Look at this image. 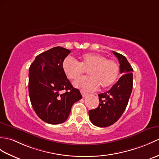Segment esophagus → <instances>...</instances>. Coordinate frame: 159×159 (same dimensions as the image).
Instances as JSON below:
<instances>
[{
	"instance_id": "1",
	"label": "esophagus",
	"mask_w": 159,
	"mask_h": 159,
	"mask_svg": "<svg viewBox=\"0 0 159 159\" xmlns=\"http://www.w3.org/2000/svg\"><path fill=\"white\" fill-rule=\"evenodd\" d=\"M80 93H81V94H82V96H83V98H84V97L86 96V95H88L87 93H86V92H84V91H80Z\"/></svg>"
}]
</instances>
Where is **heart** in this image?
Instances as JSON below:
<instances>
[{"instance_id":"1","label":"heart","mask_w":159,"mask_h":159,"mask_svg":"<svg viewBox=\"0 0 159 159\" xmlns=\"http://www.w3.org/2000/svg\"><path fill=\"white\" fill-rule=\"evenodd\" d=\"M62 69L69 79L76 80L88 70L89 76L78 80L74 83L75 86L87 91L96 90L99 86L106 89L115 83L119 75L120 68L117 62L107 60L104 55L87 53L80 57L77 61L70 57H66L62 62Z\"/></svg>"}]
</instances>
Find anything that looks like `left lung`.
<instances>
[{"instance_id": "1", "label": "left lung", "mask_w": 159, "mask_h": 159, "mask_svg": "<svg viewBox=\"0 0 159 159\" xmlns=\"http://www.w3.org/2000/svg\"><path fill=\"white\" fill-rule=\"evenodd\" d=\"M120 64L123 75L110 89L98 94L99 104L97 108L89 111L91 123L99 127H106L119 119L126 109L133 88V70L124 55L112 51Z\"/></svg>"}]
</instances>
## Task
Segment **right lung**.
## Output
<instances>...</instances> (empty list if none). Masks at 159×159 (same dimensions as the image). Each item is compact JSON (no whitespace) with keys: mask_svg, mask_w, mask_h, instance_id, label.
Returning a JSON list of instances; mask_svg holds the SVG:
<instances>
[{"mask_svg":"<svg viewBox=\"0 0 159 159\" xmlns=\"http://www.w3.org/2000/svg\"><path fill=\"white\" fill-rule=\"evenodd\" d=\"M70 52L64 47H53L37 55L30 66L31 104L40 119L49 124L65 122L73 104L82 98L62 69V62Z\"/></svg>","mask_w":159,"mask_h":159,"instance_id":"1","label":"right lung"}]
</instances>
